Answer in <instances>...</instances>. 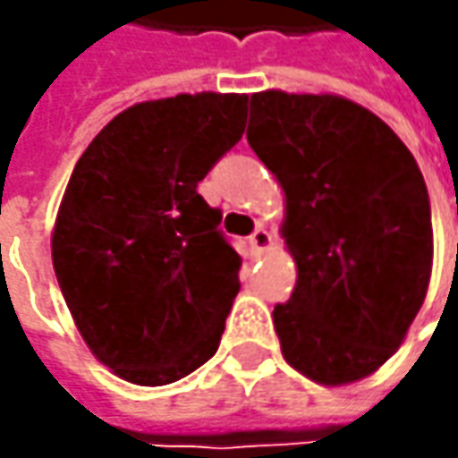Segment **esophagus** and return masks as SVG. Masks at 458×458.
Listing matches in <instances>:
<instances>
[{
    "mask_svg": "<svg viewBox=\"0 0 458 458\" xmlns=\"http://www.w3.org/2000/svg\"><path fill=\"white\" fill-rule=\"evenodd\" d=\"M250 242H252V247H255L257 252H267L270 244H273V234L267 229H262V226H257L255 232H252V237H250Z\"/></svg>",
    "mask_w": 458,
    "mask_h": 458,
    "instance_id": "obj_1",
    "label": "esophagus"
}]
</instances>
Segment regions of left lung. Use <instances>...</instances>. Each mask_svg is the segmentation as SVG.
<instances>
[{
    "mask_svg": "<svg viewBox=\"0 0 458 458\" xmlns=\"http://www.w3.org/2000/svg\"><path fill=\"white\" fill-rule=\"evenodd\" d=\"M247 142L285 191L298 280L273 310L285 361L321 385L372 375L423 306L433 262L420 167L379 116L331 94H252Z\"/></svg>",
    "mask_w": 458,
    "mask_h": 458,
    "instance_id": "left-lung-1",
    "label": "left lung"
}]
</instances>
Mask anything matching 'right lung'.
Listing matches in <instances>:
<instances>
[{
    "mask_svg": "<svg viewBox=\"0 0 458 458\" xmlns=\"http://www.w3.org/2000/svg\"><path fill=\"white\" fill-rule=\"evenodd\" d=\"M247 94H178L116 114L86 148L53 232V267L83 342L157 387L219 349L242 257L196 191L244 134Z\"/></svg>",
    "mask_w": 458,
    "mask_h": 458,
    "instance_id": "obj_1",
    "label": "right lung"
}]
</instances>
